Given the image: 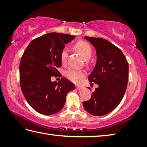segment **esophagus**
I'll return each instance as SVG.
<instances>
[{
    "label": "esophagus",
    "instance_id": "1",
    "mask_svg": "<svg viewBox=\"0 0 147 147\" xmlns=\"http://www.w3.org/2000/svg\"><path fill=\"white\" fill-rule=\"evenodd\" d=\"M76 88L77 89V90H82V86H76Z\"/></svg>",
    "mask_w": 147,
    "mask_h": 147
}]
</instances>
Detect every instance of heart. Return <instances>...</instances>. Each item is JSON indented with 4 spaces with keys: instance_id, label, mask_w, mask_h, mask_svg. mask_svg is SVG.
<instances>
[{
    "instance_id": "heart-1",
    "label": "heart",
    "mask_w": 147,
    "mask_h": 147,
    "mask_svg": "<svg viewBox=\"0 0 147 147\" xmlns=\"http://www.w3.org/2000/svg\"><path fill=\"white\" fill-rule=\"evenodd\" d=\"M74 47V49L82 55L85 60L88 61L92 57V49L88 43L84 41H80L78 42ZM68 53V49L66 47L64 48L61 51L60 58L62 63H65L67 61ZM85 74L86 73L85 71L76 69L74 68H70L65 72V77L71 82L76 84L82 82V80L85 76Z\"/></svg>"
}]
</instances>
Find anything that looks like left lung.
Returning a JSON list of instances; mask_svg holds the SVG:
<instances>
[{"instance_id":"1","label":"left lung","mask_w":147,"mask_h":147,"mask_svg":"<svg viewBox=\"0 0 147 147\" xmlns=\"http://www.w3.org/2000/svg\"><path fill=\"white\" fill-rule=\"evenodd\" d=\"M96 49V63L88 77L98 85L89 100L83 102L85 110L99 116L109 114L121 102L128 81V62L120 49L102 38L85 36Z\"/></svg>"}]
</instances>
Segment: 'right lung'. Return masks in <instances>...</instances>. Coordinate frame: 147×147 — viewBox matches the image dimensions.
<instances>
[{"label":"right lung","mask_w":147,"mask_h":147,"mask_svg":"<svg viewBox=\"0 0 147 147\" xmlns=\"http://www.w3.org/2000/svg\"><path fill=\"white\" fill-rule=\"evenodd\" d=\"M75 36L50 33L32 40L22 55L20 65L21 90L33 109L43 115H52L63 108L68 92L75 85L65 78L59 82L51 78L59 73L61 52Z\"/></svg>","instance_id":"1"}]
</instances>
